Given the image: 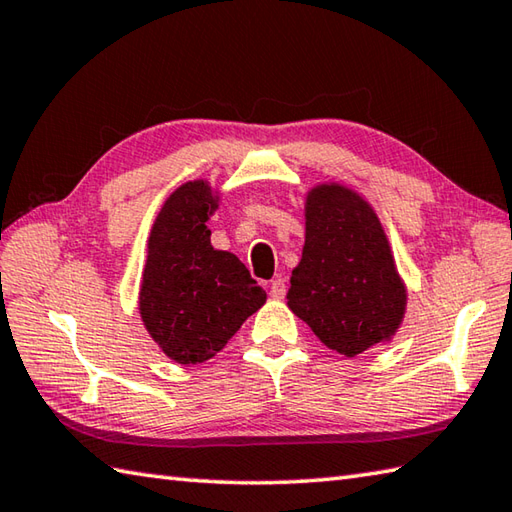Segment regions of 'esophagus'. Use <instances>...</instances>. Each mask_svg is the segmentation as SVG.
Segmentation results:
<instances>
[{
    "label": "esophagus",
    "instance_id": "obj_1",
    "mask_svg": "<svg viewBox=\"0 0 512 512\" xmlns=\"http://www.w3.org/2000/svg\"><path fill=\"white\" fill-rule=\"evenodd\" d=\"M270 297L273 299H284V295H286V279H282V277H277L273 284H270Z\"/></svg>",
    "mask_w": 512,
    "mask_h": 512
}]
</instances>
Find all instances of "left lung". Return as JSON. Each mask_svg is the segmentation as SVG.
Wrapping results in <instances>:
<instances>
[{"label": "left lung", "mask_w": 512, "mask_h": 512, "mask_svg": "<svg viewBox=\"0 0 512 512\" xmlns=\"http://www.w3.org/2000/svg\"><path fill=\"white\" fill-rule=\"evenodd\" d=\"M304 222L288 308L344 357L393 342L408 288L375 208L350 186L322 182L306 190Z\"/></svg>", "instance_id": "left-lung-1"}]
</instances>
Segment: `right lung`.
I'll use <instances>...</instances> for the list:
<instances>
[{"label":"right lung","mask_w":512,"mask_h":512,"mask_svg":"<svg viewBox=\"0 0 512 512\" xmlns=\"http://www.w3.org/2000/svg\"><path fill=\"white\" fill-rule=\"evenodd\" d=\"M219 202L222 190L208 179L177 186L148 235L137 310L157 348L182 366L215 357L266 304L239 257L210 244Z\"/></svg>","instance_id":"right-lung-1"}]
</instances>
